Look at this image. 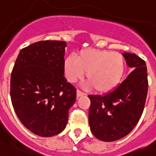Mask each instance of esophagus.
<instances>
[{
	"label": "esophagus",
	"mask_w": 156,
	"mask_h": 156,
	"mask_svg": "<svg viewBox=\"0 0 156 156\" xmlns=\"http://www.w3.org/2000/svg\"><path fill=\"white\" fill-rule=\"evenodd\" d=\"M84 95H85V93H83V92H80V90H77V91H76V96H77V97H80V96H84Z\"/></svg>",
	"instance_id": "esophagus-1"
}]
</instances>
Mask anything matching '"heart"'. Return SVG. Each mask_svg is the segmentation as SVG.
Returning <instances> with one entry per match:
<instances>
[{"mask_svg": "<svg viewBox=\"0 0 156 156\" xmlns=\"http://www.w3.org/2000/svg\"><path fill=\"white\" fill-rule=\"evenodd\" d=\"M124 69L123 56L109 50L84 48L77 52L76 58L69 56L64 60V73L69 82L82 79L87 72V86L100 93L115 89L121 81Z\"/></svg>", "mask_w": 156, "mask_h": 156, "instance_id": "1", "label": "heart"}]
</instances>
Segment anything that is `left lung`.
Wrapping results in <instances>:
<instances>
[{"label": "left lung", "mask_w": 156, "mask_h": 156, "mask_svg": "<svg viewBox=\"0 0 156 156\" xmlns=\"http://www.w3.org/2000/svg\"><path fill=\"white\" fill-rule=\"evenodd\" d=\"M122 55L132 69L127 78L104 96H88L90 129L95 137L105 142L118 140L132 132L146 102L148 88L146 63L134 53Z\"/></svg>", "instance_id": "1"}]
</instances>
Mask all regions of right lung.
Masks as SVG:
<instances>
[{"label": "right lung", "instance_id": "right-lung-1", "mask_svg": "<svg viewBox=\"0 0 156 156\" xmlns=\"http://www.w3.org/2000/svg\"><path fill=\"white\" fill-rule=\"evenodd\" d=\"M66 42L39 41L20 50L12 72L10 96L24 127L42 137L65 128L76 90L64 76Z\"/></svg>", "mask_w": 156, "mask_h": 156}]
</instances>
